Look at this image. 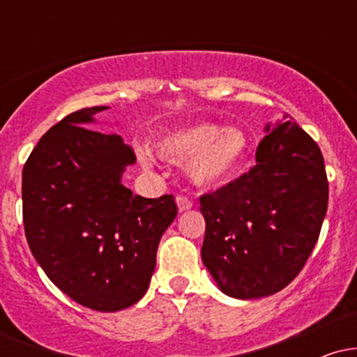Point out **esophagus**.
<instances>
[{"instance_id": "esophagus-1", "label": "esophagus", "mask_w": 357, "mask_h": 357, "mask_svg": "<svg viewBox=\"0 0 357 357\" xmlns=\"http://www.w3.org/2000/svg\"><path fill=\"white\" fill-rule=\"evenodd\" d=\"M176 203H178L179 211H186L192 206V199L186 195H178V198H176Z\"/></svg>"}]
</instances>
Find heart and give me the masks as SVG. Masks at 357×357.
I'll use <instances>...</instances> for the list:
<instances>
[{
	"label": "heart",
	"instance_id": "obj_1",
	"mask_svg": "<svg viewBox=\"0 0 357 357\" xmlns=\"http://www.w3.org/2000/svg\"><path fill=\"white\" fill-rule=\"evenodd\" d=\"M247 137L238 129L196 124L162 139L159 154L174 162L192 161L190 174L196 184H215L238 169L247 154Z\"/></svg>",
	"mask_w": 357,
	"mask_h": 357
}]
</instances>
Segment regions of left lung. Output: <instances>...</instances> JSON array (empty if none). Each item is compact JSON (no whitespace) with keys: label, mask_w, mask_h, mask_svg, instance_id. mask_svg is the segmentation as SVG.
<instances>
[{"label":"left lung","mask_w":357,"mask_h":357,"mask_svg":"<svg viewBox=\"0 0 357 357\" xmlns=\"http://www.w3.org/2000/svg\"><path fill=\"white\" fill-rule=\"evenodd\" d=\"M267 132L248 173L199 198L203 264L236 298L272 296L301 273L329 202L317 142L294 121Z\"/></svg>","instance_id":"left-lung-1"}]
</instances>
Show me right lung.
Here are the masks:
<instances>
[{
  "label": "right lung",
  "mask_w": 357,
  "mask_h": 357,
  "mask_svg": "<svg viewBox=\"0 0 357 357\" xmlns=\"http://www.w3.org/2000/svg\"><path fill=\"white\" fill-rule=\"evenodd\" d=\"M104 109L68 114L31 151L23 167V225L35 260L61 292L116 312L146 294L178 206L173 195L142 198L121 183L136 162L132 147L119 134L85 127Z\"/></svg>",
  "instance_id": "add662e5"
}]
</instances>
